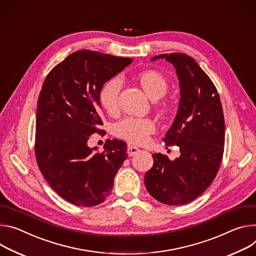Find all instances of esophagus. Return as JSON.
<instances>
[{
  "label": "esophagus",
  "mask_w": 256,
  "mask_h": 256,
  "mask_svg": "<svg viewBox=\"0 0 256 256\" xmlns=\"http://www.w3.org/2000/svg\"><path fill=\"white\" fill-rule=\"evenodd\" d=\"M138 152H139V150H138L136 146H133L128 144V146H127V154H128V156H132L136 154Z\"/></svg>",
  "instance_id": "34e87169"
}]
</instances>
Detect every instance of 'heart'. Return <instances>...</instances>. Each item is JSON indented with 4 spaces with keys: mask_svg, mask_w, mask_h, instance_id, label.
Wrapping results in <instances>:
<instances>
[{
    "mask_svg": "<svg viewBox=\"0 0 256 256\" xmlns=\"http://www.w3.org/2000/svg\"><path fill=\"white\" fill-rule=\"evenodd\" d=\"M137 80L140 86L152 100H158L164 96L168 90L166 78L156 70H146L138 73ZM122 88L120 78L112 77L104 83L100 90V102L102 108L108 114L115 112L118 110L119 94ZM164 106H168L164 102ZM156 131V124L150 119L126 118L116 124L114 132L115 135L125 139L131 144H141L148 140L150 135Z\"/></svg>",
    "mask_w": 256,
    "mask_h": 256,
    "instance_id": "b5f03b06",
    "label": "heart"
}]
</instances>
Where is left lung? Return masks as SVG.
Instances as JSON below:
<instances>
[{
    "instance_id": "left-lung-1",
    "label": "left lung",
    "mask_w": 256,
    "mask_h": 256,
    "mask_svg": "<svg viewBox=\"0 0 256 256\" xmlns=\"http://www.w3.org/2000/svg\"><path fill=\"white\" fill-rule=\"evenodd\" d=\"M156 59L172 63L179 78L178 112L162 141L166 146H179L181 156L170 160L166 154H152L154 166L144 184L158 202L182 206L202 194L218 172L224 146V112L214 82L192 56L172 52L152 60Z\"/></svg>"
}]
</instances>
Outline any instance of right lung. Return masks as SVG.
<instances>
[{
  "label": "right lung",
  "instance_id": "right-lung-1",
  "mask_svg": "<svg viewBox=\"0 0 256 256\" xmlns=\"http://www.w3.org/2000/svg\"><path fill=\"white\" fill-rule=\"evenodd\" d=\"M132 59L82 50L56 65L42 84L36 112L34 152L50 186L68 202L90 208L110 195L127 144L108 139L102 152L88 146L104 125L100 90Z\"/></svg>",
  "mask_w": 256,
  "mask_h": 256
}]
</instances>
